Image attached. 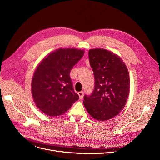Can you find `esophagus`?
<instances>
[{"label":"esophagus","mask_w":160,"mask_h":160,"mask_svg":"<svg viewBox=\"0 0 160 160\" xmlns=\"http://www.w3.org/2000/svg\"><path fill=\"white\" fill-rule=\"evenodd\" d=\"M78 95H79V98L81 99H83V95H84V93H83V91H80V92H78Z\"/></svg>","instance_id":"obj_1"}]
</instances>
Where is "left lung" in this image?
Wrapping results in <instances>:
<instances>
[{
  "mask_svg": "<svg viewBox=\"0 0 160 160\" xmlns=\"http://www.w3.org/2000/svg\"><path fill=\"white\" fill-rule=\"evenodd\" d=\"M89 59L95 78V88L84 96L88 113L99 121L114 118L126 104L129 93V76L121 58L108 50L89 51Z\"/></svg>",
  "mask_w": 160,
  "mask_h": 160,
  "instance_id": "obj_1",
  "label": "left lung"
}]
</instances>
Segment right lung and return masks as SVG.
Instances as JSON below:
<instances>
[{
	"instance_id": "obj_1",
	"label": "right lung",
	"mask_w": 160,
	"mask_h": 160,
	"mask_svg": "<svg viewBox=\"0 0 160 160\" xmlns=\"http://www.w3.org/2000/svg\"><path fill=\"white\" fill-rule=\"evenodd\" d=\"M83 55V50L59 49L38 65L32 77L31 90L34 101L42 113L59 116L79 99L69 74Z\"/></svg>"
}]
</instances>
